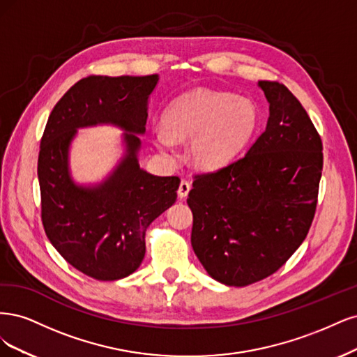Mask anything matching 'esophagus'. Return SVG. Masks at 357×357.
<instances>
[{"instance_id": "1", "label": "esophagus", "mask_w": 357, "mask_h": 357, "mask_svg": "<svg viewBox=\"0 0 357 357\" xmlns=\"http://www.w3.org/2000/svg\"><path fill=\"white\" fill-rule=\"evenodd\" d=\"M190 190H191V183L188 181H181L179 188H178V195L181 199H185L188 192H190Z\"/></svg>"}]
</instances>
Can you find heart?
<instances>
[{
  "label": "heart",
  "instance_id": "1",
  "mask_svg": "<svg viewBox=\"0 0 357 357\" xmlns=\"http://www.w3.org/2000/svg\"><path fill=\"white\" fill-rule=\"evenodd\" d=\"M258 119V109L250 99L195 89L170 103L163 123L151 128V139L165 157L176 160V142L191 137L190 162L203 170H216L243 151L257 130Z\"/></svg>",
  "mask_w": 357,
  "mask_h": 357
}]
</instances>
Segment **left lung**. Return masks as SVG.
Here are the masks:
<instances>
[{"mask_svg": "<svg viewBox=\"0 0 357 357\" xmlns=\"http://www.w3.org/2000/svg\"><path fill=\"white\" fill-rule=\"evenodd\" d=\"M258 86L270 103L266 130L234 163L195 175L187 199L194 254L228 286L268 278L301 246L324 167L321 139L300 100L278 82Z\"/></svg>", "mask_w": 357, "mask_h": 357, "instance_id": "obj_1", "label": "left lung"}]
</instances>
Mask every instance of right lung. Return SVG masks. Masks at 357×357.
I'll return each mask as SVG.
<instances>
[{"label": "right lung", "instance_id": "obj_1", "mask_svg": "<svg viewBox=\"0 0 357 357\" xmlns=\"http://www.w3.org/2000/svg\"><path fill=\"white\" fill-rule=\"evenodd\" d=\"M158 75H90L56 103L38 155L41 220L56 250L96 280H119L145 257V231L176 200L178 176L141 169L148 99ZM111 123L125 130L126 153L102 183L79 186L70 176L69 146L78 128Z\"/></svg>", "mask_w": 357, "mask_h": 357}]
</instances>
